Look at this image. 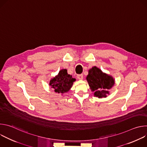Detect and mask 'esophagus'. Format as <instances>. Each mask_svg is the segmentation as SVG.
I'll list each match as a JSON object with an SVG mask.
<instances>
[{"label":"esophagus","instance_id":"34e87169","mask_svg":"<svg viewBox=\"0 0 147 147\" xmlns=\"http://www.w3.org/2000/svg\"><path fill=\"white\" fill-rule=\"evenodd\" d=\"M77 78L78 79V80H82L83 78V75L82 74H78L77 76Z\"/></svg>","mask_w":147,"mask_h":147}]
</instances>
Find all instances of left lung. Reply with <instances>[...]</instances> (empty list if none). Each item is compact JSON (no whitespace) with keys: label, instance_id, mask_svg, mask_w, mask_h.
Returning <instances> with one entry per match:
<instances>
[{"label":"left lung","instance_id":"left-lung-1","mask_svg":"<svg viewBox=\"0 0 147 147\" xmlns=\"http://www.w3.org/2000/svg\"><path fill=\"white\" fill-rule=\"evenodd\" d=\"M87 80L91 90L95 91L94 95L99 98L106 97V95L109 94L108 90L115 84V81L111 76L103 73L96 67H94L89 70Z\"/></svg>","mask_w":147,"mask_h":147}]
</instances>
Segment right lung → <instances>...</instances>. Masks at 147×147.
Returning a JSON list of instances; mask_svg holds the SVG:
<instances>
[{
  "label": "right lung",
  "mask_w": 147,
  "mask_h": 147,
  "mask_svg": "<svg viewBox=\"0 0 147 147\" xmlns=\"http://www.w3.org/2000/svg\"><path fill=\"white\" fill-rule=\"evenodd\" d=\"M74 81L76 79L67 74V70L63 69L57 76L51 80L50 84L56 92L63 94L69 91Z\"/></svg>",
  "instance_id": "add662e5"
}]
</instances>
